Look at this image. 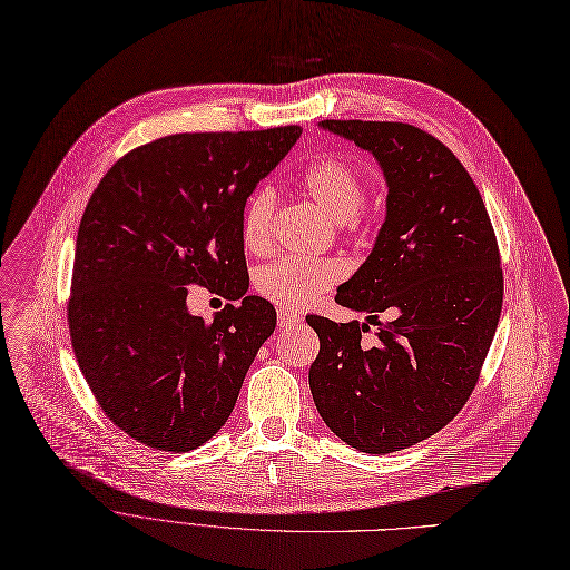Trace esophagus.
Returning <instances> with one entry per match:
<instances>
[{"label": "esophagus", "instance_id": "esophagus-1", "mask_svg": "<svg viewBox=\"0 0 570 570\" xmlns=\"http://www.w3.org/2000/svg\"><path fill=\"white\" fill-rule=\"evenodd\" d=\"M299 322H302V317L296 315V313L278 311V327H281V330H294Z\"/></svg>", "mask_w": 570, "mask_h": 570}]
</instances>
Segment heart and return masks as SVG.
<instances>
[{
  "label": "heart",
  "mask_w": 570,
  "mask_h": 570,
  "mask_svg": "<svg viewBox=\"0 0 570 570\" xmlns=\"http://www.w3.org/2000/svg\"><path fill=\"white\" fill-rule=\"evenodd\" d=\"M308 197L343 227L355 225L366 202V185L357 169L341 157H327L304 174ZM276 213V193L268 185L257 187L240 213V240L250 253H262L271 238ZM343 276L334 259L281 257L255 274V289L281 308L296 311L311 306L320 294L332 289Z\"/></svg>",
  "instance_id": "obj_1"
}]
</instances>
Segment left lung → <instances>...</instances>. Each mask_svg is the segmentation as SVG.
<instances>
[{"label":"left lung","mask_w":570,"mask_h":570,"mask_svg":"<svg viewBox=\"0 0 570 570\" xmlns=\"http://www.w3.org/2000/svg\"><path fill=\"white\" fill-rule=\"evenodd\" d=\"M320 127L377 159L387 213L336 294V304L368 313L377 334L362 341L366 322L308 315L320 336L308 383L343 443L387 454L433 436L469 401L503 304L499 246L473 178L436 137L405 122Z\"/></svg>","instance_id":"obj_1"}]
</instances>
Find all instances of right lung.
Masks as SVG:
<instances>
[{
	"label": "right lung",
	"instance_id": "add662e5",
	"mask_svg": "<svg viewBox=\"0 0 570 570\" xmlns=\"http://www.w3.org/2000/svg\"><path fill=\"white\" fill-rule=\"evenodd\" d=\"M302 127L171 134L108 169L80 218L69 334L76 362L127 436L187 452L220 431L276 311L248 296L240 213ZM185 284L238 305L210 323Z\"/></svg>",
	"mask_w": 570,
	"mask_h": 570
}]
</instances>
